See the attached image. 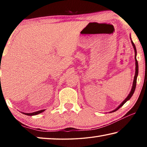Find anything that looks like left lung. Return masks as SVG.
I'll use <instances>...</instances> for the list:
<instances>
[{
  "mask_svg": "<svg viewBox=\"0 0 147 147\" xmlns=\"http://www.w3.org/2000/svg\"><path fill=\"white\" fill-rule=\"evenodd\" d=\"M131 41V44H132V45L134 47V51H135V59H136V74H135V76H134V82H133V86H132V88H131V90L130 91V94H128V96H127L125 98V100H124L123 102H122L120 105H119V106L117 108H116L115 110H113V111H115L117 110V109H119V108H121V107L123 106L124 105V103H126V102L129 99H130L131 96H132L133 94L134 93V91H135V89H136V82H137V77H138V60H137L136 59V54H137V51H136V46L135 45H134V42L132 41ZM112 111V112H113Z\"/></svg>",
  "mask_w": 147,
  "mask_h": 147,
  "instance_id": "obj_1",
  "label": "left lung"
}]
</instances>
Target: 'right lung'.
Returning <instances> with one entry per match:
<instances>
[{
  "label": "right lung",
  "instance_id": "right-lung-1",
  "mask_svg": "<svg viewBox=\"0 0 147 147\" xmlns=\"http://www.w3.org/2000/svg\"><path fill=\"white\" fill-rule=\"evenodd\" d=\"M45 111V109H42V110H40V111H36V112H34V113H24L25 114V115H38V114L39 113H41L42 112H43V111Z\"/></svg>",
  "mask_w": 147,
  "mask_h": 147
}]
</instances>
